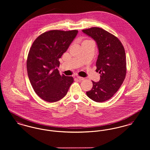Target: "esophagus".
<instances>
[{
    "label": "esophagus",
    "instance_id": "esophagus-1",
    "mask_svg": "<svg viewBox=\"0 0 150 150\" xmlns=\"http://www.w3.org/2000/svg\"><path fill=\"white\" fill-rule=\"evenodd\" d=\"M77 79H78L79 81H80L84 80V78L81 77H79V76H77Z\"/></svg>",
    "mask_w": 150,
    "mask_h": 150
}]
</instances>
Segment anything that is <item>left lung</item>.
I'll return each instance as SVG.
<instances>
[{
	"label": "left lung",
	"instance_id": "obj_1",
	"mask_svg": "<svg viewBox=\"0 0 150 150\" xmlns=\"http://www.w3.org/2000/svg\"><path fill=\"white\" fill-rule=\"evenodd\" d=\"M82 32L96 43L99 55L96 71L100 74L99 82L92 81L93 87L86 94L96 102H103L115 94L125 78V49L116 37L102 28L93 27Z\"/></svg>",
	"mask_w": 150,
	"mask_h": 150
}]
</instances>
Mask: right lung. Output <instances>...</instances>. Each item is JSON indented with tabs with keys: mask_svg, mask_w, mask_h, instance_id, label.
I'll list each match as a JSON object with an SVG mask.
<instances>
[{
	"mask_svg": "<svg viewBox=\"0 0 150 150\" xmlns=\"http://www.w3.org/2000/svg\"><path fill=\"white\" fill-rule=\"evenodd\" d=\"M78 30H50L40 35L30 48L27 59L28 75L40 98L48 102L60 100L73 82L72 77L60 75L59 59L76 38Z\"/></svg>",
	"mask_w": 150,
	"mask_h": 150,
	"instance_id": "right-lung-1",
	"label": "right lung"
}]
</instances>
